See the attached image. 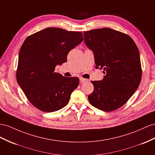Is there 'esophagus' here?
I'll return each mask as SVG.
<instances>
[{
	"label": "esophagus",
	"mask_w": 155,
	"mask_h": 155,
	"mask_svg": "<svg viewBox=\"0 0 155 155\" xmlns=\"http://www.w3.org/2000/svg\"><path fill=\"white\" fill-rule=\"evenodd\" d=\"M80 81L81 82H85L88 81V79H86V78H80Z\"/></svg>",
	"instance_id": "esophagus-1"
}]
</instances>
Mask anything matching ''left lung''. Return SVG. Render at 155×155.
I'll return each mask as SVG.
<instances>
[{"label": "left lung", "mask_w": 155, "mask_h": 155, "mask_svg": "<svg viewBox=\"0 0 155 155\" xmlns=\"http://www.w3.org/2000/svg\"><path fill=\"white\" fill-rule=\"evenodd\" d=\"M84 33L86 45L94 51L96 68L105 75L102 81H91V105L104 111L121 107L140 84L142 69L138 48L128 35L109 28Z\"/></svg>", "instance_id": "1"}]
</instances>
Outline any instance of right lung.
<instances>
[{"label":"right lung","mask_w":155,"mask_h":155,"mask_svg":"<svg viewBox=\"0 0 155 155\" xmlns=\"http://www.w3.org/2000/svg\"><path fill=\"white\" fill-rule=\"evenodd\" d=\"M81 32L48 27L30 35L19 50L16 79L28 100L42 111L64 107L79 84L78 77L54 72L70 50L83 41Z\"/></svg>","instance_id":"right-lung-1"}]
</instances>
